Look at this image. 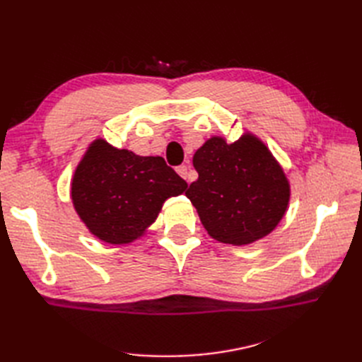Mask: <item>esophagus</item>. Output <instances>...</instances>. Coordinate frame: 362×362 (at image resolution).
I'll list each match as a JSON object with an SVG mask.
<instances>
[{
  "instance_id": "obj_1",
  "label": "esophagus",
  "mask_w": 362,
  "mask_h": 362,
  "mask_svg": "<svg viewBox=\"0 0 362 362\" xmlns=\"http://www.w3.org/2000/svg\"><path fill=\"white\" fill-rule=\"evenodd\" d=\"M177 172H178L180 177H182L185 181L190 182V177H189V168L185 166V164H181V166H178V168H177Z\"/></svg>"
}]
</instances>
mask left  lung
<instances>
[{
	"mask_svg": "<svg viewBox=\"0 0 362 362\" xmlns=\"http://www.w3.org/2000/svg\"><path fill=\"white\" fill-rule=\"evenodd\" d=\"M199 178L185 196L214 240L243 246L270 234L287 211L290 184L269 148L246 133L234 144L211 137L194 152Z\"/></svg>",
	"mask_w": 362,
	"mask_h": 362,
	"instance_id": "1",
	"label": "left lung"
}]
</instances>
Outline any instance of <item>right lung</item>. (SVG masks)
<instances>
[{
	"mask_svg": "<svg viewBox=\"0 0 362 362\" xmlns=\"http://www.w3.org/2000/svg\"><path fill=\"white\" fill-rule=\"evenodd\" d=\"M185 189L187 182L164 158L140 157L96 139L75 169L71 198L95 237L127 245L156 222L164 201Z\"/></svg>",
	"mask_w": 362,
	"mask_h": 362,
	"instance_id": "right-lung-1",
	"label": "right lung"
}]
</instances>
